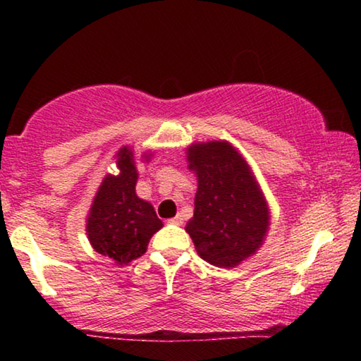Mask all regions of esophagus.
<instances>
[{
    "label": "esophagus",
    "instance_id": "34e87169",
    "mask_svg": "<svg viewBox=\"0 0 361 361\" xmlns=\"http://www.w3.org/2000/svg\"><path fill=\"white\" fill-rule=\"evenodd\" d=\"M169 221H171V224H174V225H182V224H184V219H182L180 214H177L174 219H171Z\"/></svg>",
    "mask_w": 361,
    "mask_h": 361
}]
</instances>
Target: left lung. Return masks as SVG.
<instances>
[{
	"label": "left lung",
	"mask_w": 361,
	"mask_h": 361,
	"mask_svg": "<svg viewBox=\"0 0 361 361\" xmlns=\"http://www.w3.org/2000/svg\"><path fill=\"white\" fill-rule=\"evenodd\" d=\"M197 176L194 216L185 231L197 255L216 268H235L253 256L269 228V209L245 157L228 141L187 147Z\"/></svg>",
	"instance_id": "8db88e82"
}]
</instances>
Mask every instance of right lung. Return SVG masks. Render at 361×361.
<instances>
[{
	"label": "right lung",
	"instance_id": "add662e5",
	"mask_svg": "<svg viewBox=\"0 0 361 361\" xmlns=\"http://www.w3.org/2000/svg\"><path fill=\"white\" fill-rule=\"evenodd\" d=\"M151 154L142 157L147 161ZM118 176L102 180L88 212L87 235L97 253L128 264L146 253L151 236L162 228L154 207L136 195L135 154L125 146L116 152Z\"/></svg>",
	"mask_w": 361,
	"mask_h": 361
}]
</instances>
